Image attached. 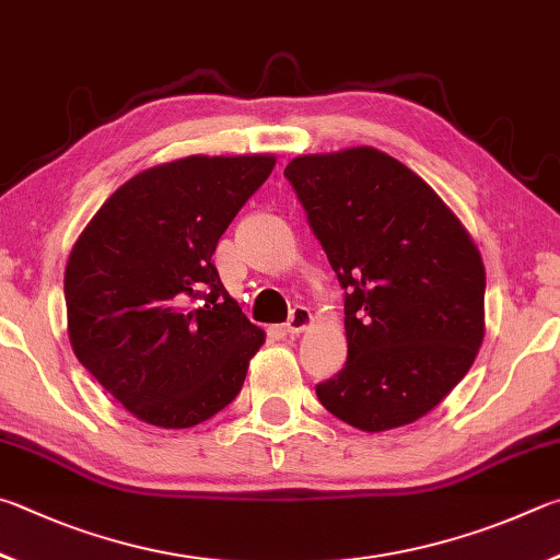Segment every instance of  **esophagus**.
Segmentation results:
<instances>
[{
	"instance_id": "34e87169",
	"label": "esophagus",
	"mask_w": 560,
	"mask_h": 560,
	"mask_svg": "<svg viewBox=\"0 0 560 560\" xmlns=\"http://www.w3.org/2000/svg\"><path fill=\"white\" fill-rule=\"evenodd\" d=\"M312 322H315V317H312V312L307 307H295L285 322V331L288 335H302V331H307L312 327Z\"/></svg>"
}]
</instances>
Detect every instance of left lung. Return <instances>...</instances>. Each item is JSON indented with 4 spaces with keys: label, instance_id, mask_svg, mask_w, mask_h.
Returning <instances> with one entry per match:
<instances>
[{
    "label": "left lung",
    "instance_id": "left-lung-1",
    "mask_svg": "<svg viewBox=\"0 0 560 560\" xmlns=\"http://www.w3.org/2000/svg\"><path fill=\"white\" fill-rule=\"evenodd\" d=\"M345 298L349 357L317 386L364 433L416 423L475 364L485 262L435 189L376 147L300 154L285 166Z\"/></svg>",
    "mask_w": 560,
    "mask_h": 560
}]
</instances>
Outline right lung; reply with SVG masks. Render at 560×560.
Returning a JSON list of instances; mask_svg holds the SVG:
<instances>
[{"mask_svg":"<svg viewBox=\"0 0 560 560\" xmlns=\"http://www.w3.org/2000/svg\"><path fill=\"white\" fill-rule=\"evenodd\" d=\"M275 154H189L110 194L73 243L63 292L78 361L147 425L194 428L243 388L265 331L211 255Z\"/></svg>","mask_w":560,"mask_h":560,"instance_id":"1","label":"right lung"}]
</instances>
